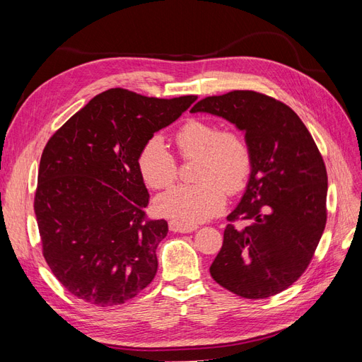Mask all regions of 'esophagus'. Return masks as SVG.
<instances>
[{
	"mask_svg": "<svg viewBox=\"0 0 362 362\" xmlns=\"http://www.w3.org/2000/svg\"><path fill=\"white\" fill-rule=\"evenodd\" d=\"M169 228H170V231H173V233H193V231H196V229H198V226L184 225V223H180L177 221H170Z\"/></svg>",
	"mask_w": 362,
	"mask_h": 362,
	"instance_id": "esophagus-1",
	"label": "esophagus"
}]
</instances>
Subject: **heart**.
<instances>
[{
  "label": "heart",
  "mask_w": 362,
  "mask_h": 362,
  "mask_svg": "<svg viewBox=\"0 0 362 362\" xmlns=\"http://www.w3.org/2000/svg\"><path fill=\"white\" fill-rule=\"evenodd\" d=\"M182 160L196 158L193 178L199 182L177 185L157 199L158 211L184 225H198L222 210L229 194L242 192L252 172V151L237 129H218L205 119H189L175 133ZM137 168L152 189H166L178 178V163L160 136L141 146Z\"/></svg>",
  "instance_id": "1"
}]
</instances>
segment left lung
Returning a JSON list of instances; mask_svg holds the SVG:
<instances>
[{
    "label": "left lung",
    "instance_id": "1",
    "mask_svg": "<svg viewBox=\"0 0 362 362\" xmlns=\"http://www.w3.org/2000/svg\"><path fill=\"white\" fill-rule=\"evenodd\" d=\"M192 113H210L243 131L252 172L228 221L213 279L246 299L275 296L308 267L326 225L327 175L300 117L275 98L254 90L208 96Z\"/></svg>",
    "mask_w": 362,
    "mask_h": 362
}]
</instances>
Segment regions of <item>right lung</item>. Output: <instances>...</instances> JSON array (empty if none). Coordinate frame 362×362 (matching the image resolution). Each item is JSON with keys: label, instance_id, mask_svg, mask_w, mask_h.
<instances>
[{"label": "right lung", "instance_id": "obj_1", "mask_svg": "<svg viewBox=\"0 0 362 362\" xmlns=\"http://www.w3.org/2000/svg\"><path fill=\"white\" fill-rule=\"evenodd\" d=\"M198 96L173 100L110 89L57 129L42 152L35 213L42 252L69 293L98 306L133 299L154 279L166 221L146 218L137 168L145 141Z\"/></svg>", "mask_w": 362, "mask_h": 362}]
</instances>
